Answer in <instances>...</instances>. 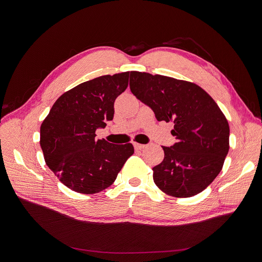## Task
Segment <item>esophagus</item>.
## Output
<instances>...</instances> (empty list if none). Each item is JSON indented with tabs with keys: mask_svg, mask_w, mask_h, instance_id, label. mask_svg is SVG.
<instances>
[{
	"mask_svg": "<svg viewBox=\"0 0 262 262\" xmlns=\"http://www.w3.org/2000/svg\"><path fill=\"white\" fill-rule=\"evenodd\" d=\"M145 146H146L145 144H140V143H136V142L134 143L135 149H143Z\"/></svg>",
	"mask_w": 262,
	"mask_h": 262,
	"instance_id": "obj_1",
	"label": "esophagus"
}]
</instances>
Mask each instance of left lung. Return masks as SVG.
<instances>
[{
    "label": "left lung",
    "mask_w": 262,
    "mask_h": 262,
    "mask_svg": "<svg viewBox=\"0 0 262 262\" xmlns=\"http://www.w3.org/2000/svg\"><path fill=\"white\" fill-rule=\"evenodd\" d=\"M133 94L153 110L157 121H173L177 142L162 146L153 168L156 186L171 196L190 198L221 172L229 149L228 122L211 96L192 82L132 71Z\"/></svg>",
    "instance_id": "obj_1"
}]
</instances>
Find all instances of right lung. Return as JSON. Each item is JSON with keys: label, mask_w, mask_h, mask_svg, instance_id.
<instances>
[{"label": "right lung", "mask_w": 262, "mask_h": 262, "mask_svg": "<svg viewBox=\"0 0 262 262\" xmlns=\"http://www.w3.org/2000/svg\"><path fill=\"white\" fill-rule=\"evenodd\" d=\"M129 72L81 82L54 103L40 127L47 166L71 190L93 194L108 188L134 146L95 138V130L114 119V104L128 86Z\"/></svg>", "instance_id": "1"}]
</instances>
